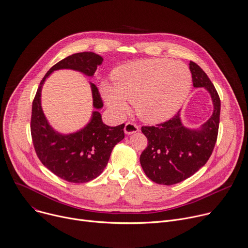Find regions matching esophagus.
Returning <instances> with one entry per match:
<instances>
[{
    "mask_svg": "<svg viewBox=\"0 0 248 248\" xmlns=\"http://www.w3.org/2000/svg\"><path fill=\"white\" fill-rule=\"evenodd\" d=\"M124 130L125 134H132V133L138 132L140 129H139V126L137 124H134L132 123H126L125 125H124Z\"/></svg>",
    "mask_w": 248,
    "mask_h": 248,
    "instance_id": "obj_1",
    "label": "esophagus"
}]
</instances>
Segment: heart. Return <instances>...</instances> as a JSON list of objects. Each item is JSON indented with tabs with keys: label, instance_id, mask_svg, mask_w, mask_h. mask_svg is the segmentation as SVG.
I'll use <instances>...</instances> for the list:
<instances>
[{
	"label": "heart",
	"instance_id": "b5f03b06",
	"mask_svg": "<svg viewBox=\"0 0 248 248\" xmlns=\"http://www.w3.org/2000/svg\"><path fill=\"white\" fill-rule=\"evenodd\" d=\"M112 87L102 83L105 103L115 114L128 110L134 104L137 116L157 124L172 119L186 102L192 87L188 67L166 58L138 60L117 67L111 74Z\"/></svg>",
	"mask_w": 248,
	"mask_h": 248
}]
</instances>
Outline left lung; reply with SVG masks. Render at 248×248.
<instances>
[{
    "instance_id": "obj_1",
    "label": "left lung",
    "mask_w": 248,
    "mask_h": 248,
    "mask_svg": "<svg viewBox=\"0 0 248 248\" xmlns=\"http://www.w3.org/2000/svg\"><path fill=\"white\" fill-rule=\"evenodd\" d=\"M195 88H204L213 103V114L201 126H186L181 110L171 120L156 126H142L147 147L140 155V164L151 181L174 185L191 177L209 160L214 150L219 124L220 101L217 90L207 74L190 61Z\"/></svg>"
}]
</instances>
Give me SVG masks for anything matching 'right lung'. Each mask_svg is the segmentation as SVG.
I'll list each match as a JSON object with an SVG mask.
<instances>
[{"mask_svg":"<svg viewBox=\"0 0 248 248\" xmlns=\"http://www.w3.org/2000/svg\"><path fill=\"white\" fill-rule=\"evenodd\" d=\"M103 57L94 52L74 53L56 63L41 80L32 103L31 130L35 152L48 170L71 183H86L97 178L106 168L112 148L124 139V124L108 126L102 121L103 102L96 85L90 82L93 108L91 119L77 131L56 130L44 115L41 91L44 82L57 70H74L92 78Z\"/></svg>","mask_w":248,"mask_h":248,"instance_id":"obj_1","label":"right lung"}]
</instances>
